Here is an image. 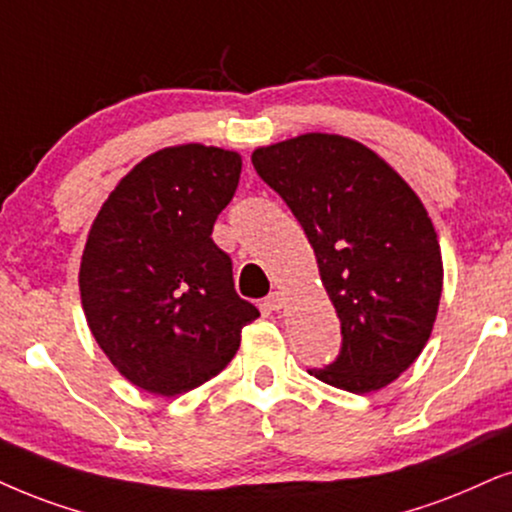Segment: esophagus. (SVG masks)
<instances>
[{
    "label": "esophagus",
    "mask_w": 512,
    "mask_h": 512,
    "mask_svg": "<svg viewBox=\"0 0 512 512\" xmlns=\"http://www.w3.org/2000/svg\"><path fill=\"white\" fill-rule=\"evenodd\" d=\"M283 304H286V295H283L281 290H274V293H269L267 300H264V307L271 309V312H278V309H283Z\"/></svg>",
    "instance_id": "34e87169"
}]
</instances>
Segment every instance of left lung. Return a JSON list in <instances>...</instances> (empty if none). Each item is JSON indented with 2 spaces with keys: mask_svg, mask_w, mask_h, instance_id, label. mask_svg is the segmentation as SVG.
Returning <instances> with one entry per match:
<instances>
[{
  "mask_svg": "<svg viewBox=\"0 0 512 512\" xmlns=\"http://www.w3.org/2000/svg\"><path fill=\"white\" fill-rule=\"evenodd\" d=\"M312 243L340 319L342 347L314 378L354 394L383 390L435 326L444 267L416 191L359 141L309 132L252 153Z\"/></svg>",
  "mask_w": 512,
  "mask_h": 512,
  "instance_id": "obj_1",
  "label": "left lung"
}]
</instances>
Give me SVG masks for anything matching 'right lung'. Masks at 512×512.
I'll return each instance as SVG.
<instances>
[{
	"label": "right lung",
	"instance_id": "add662e5",
	"mask_svg": "<svg viewBox=\"0 0 512 512\" xmlns=\"http://www.w3.org/2000/svg\"><path fill=\"white\" fill-rule=\"evenodd\" d=\"M241 155L181 144L134 165L101 205L80 262L89 331L141 390L174 397L234 359L260 312L238 297L231 257L212 241Z\"/></svg>",
	"mask_w": 512,
	"mask_h": 512
}]
</instances>
